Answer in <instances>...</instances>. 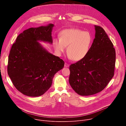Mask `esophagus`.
Instances as JSON below:
<instances>
[{
  "label": "esophagus",
  "mask_w": 126,
  "mask_h": 126,
  "mask_svg": "<svg viewBox=\"0 0 126 126\" xmlns=\"http://www.w3.org/2000/svg\"><path fill=\"white\" fill-rule=\"evenodd\" d=\"M69 66V64H68V63H65V67H68Z\"/></svg>",
  "instance_id": "34e87169"
}]
</instances>
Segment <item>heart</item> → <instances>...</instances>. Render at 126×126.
Returning <instances> with one entry per match:
<instances>
[{
	"label": "heart",
	"instance_id": "b5f03b06",
	"mask_svg": "<svg viewBox=\"0 0 126 126\" xmlns=\"http://www.w3.org/2000/svg\"><path fill=\"white\" fill-rule=\"evenodd\" d=\"M93 42L92 35L89 32L76 28L63 30L60 39H55L53 45L56 52L60 54L66 50L69 58L78 61L83 59L87 54Z\"/></svg>",
	"mask_w": 126,
	"mask_h": 126
}]
</instances>
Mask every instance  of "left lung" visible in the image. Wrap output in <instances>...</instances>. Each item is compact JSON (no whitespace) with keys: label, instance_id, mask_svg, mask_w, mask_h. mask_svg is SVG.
Masks as SVG:
<instances>
[{"label":"left lung","instance_id":"1","mask_svg":"<svg viewBox=\"0 0 126 126\" xmlns=\"http://www.w3.org/2000/svg\"><path fill=\"white\" fill-rule=\"evenodd\" d=\"M95 27V37L88 54L70 67L69 83L81 96H89L101 91L114 75L116 52L104 29Z\"/></svg>","mask_w":126,"mask_h":126}]
</instances>
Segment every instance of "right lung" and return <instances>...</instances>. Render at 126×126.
<instances>
[{
    "label": "right lung",
    "instance_id": "1",
    "mask_svg": "<svg viewBox=\"0 0 126 126\" xmlns=\"http://www.w3.org/2000/svg\"><path fill=\"white\" fill-rule=\"evenodd\" d=\"M54 25L30 28L18 36L9 54L7 72L14 87L23 94L37 97L51 87L64 61L48 52L38 41L52 43Z\"/></svg>",
    "mask_w": 126,
    "mask_h": 126
}]
</instances>
